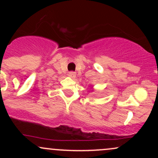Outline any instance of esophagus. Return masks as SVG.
Returning <instances> with one entry per match:
<instances>
[{"label": "esophagus", "mask_w": 158, "mask_h": 158, "mask_svg": "<svg viewBox=\"0 0 158 158\" xmlns=\"http://www.w3.org/2000/svg\"><path fill=\"white\" fill-rule=\"evenodd\" d=\"M68 76L70 78H75L76 77V73H75V72H73V71H70V72H69Z\"/></svg>", "instance_id": "1"}]
</instances>
